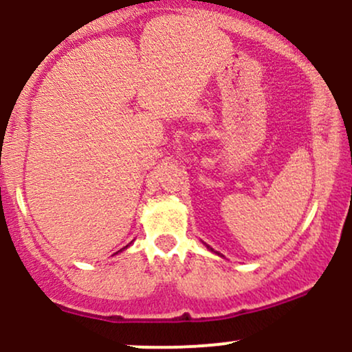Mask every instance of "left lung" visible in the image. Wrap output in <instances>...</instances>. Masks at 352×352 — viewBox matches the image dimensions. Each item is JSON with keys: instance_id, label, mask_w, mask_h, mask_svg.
Instances as JSON below:
<instances>
[{"instance_id": "left-lung-1", "label": "left lung", "mask_w": 352, "mask_h": 352, "mask_svg": "<svg viewBox=\"0 0 352 352\" xmlns=\"http://www.w3.org/2000/svg\"><path fill=\"white\" fill-rule=\"evenodd\" d=\"M208 248H210V246H208Z\"/></svg>"}]
</instances>
